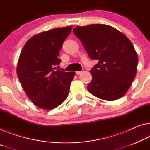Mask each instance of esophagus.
I'll list each match as a JSON object with an SVG mask.
<instances>
[{"label": "esophagus", "mask_w": 150, "mask_h": 150, "mask_svg": "<svg viewBox=\"0 0 150 150\" xmlns=\"http://www.w3.org/2000/svg\"><path fill=\"white\" fill-rule=\"evenodd\" d=\"M82 72V71H76V74L77 75H80Z\"/></svg>", "instance_id": "34e87169"}]
</instances>
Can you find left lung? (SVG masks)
<instances>
[{"label": "left lung", "mask_w": 150, "mask_h": 150, "mask_svg": "<svg viewBox=\"0 0 150 150\" xmlns=\"http://www.w3.org/2000/svg\"><path fill=\"white\" fill-rule=\"evenodd\" d=\"M89 57L98 64L91 70L88 91L105 100L125 94L137 72L138 57L131 41L123 33L107 25L77 26L73 29Z\"/></svg>", "instance_id": "obj_1"}]
</instances>
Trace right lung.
Wrapping results in <instances>:
<instances>
[{
  "label": "right lung",
  "instance_id": "obj_1",
  "mask_svg": "<svg viewBox=\"0 0 150 150\" xmlns=\"http://www.w3.org/2000/svg\"><path fill=\"white\" fill-rule=\"evenodd\" d=\"M72 26L41 32L25 43L18 60L17 74L27 95L34 105L45 110L60 105L68 96L75 72L56 70L64 40Z\"/></svg>",
  "mask_w": 150,
  "mask_h": 150
}]
</instances>
